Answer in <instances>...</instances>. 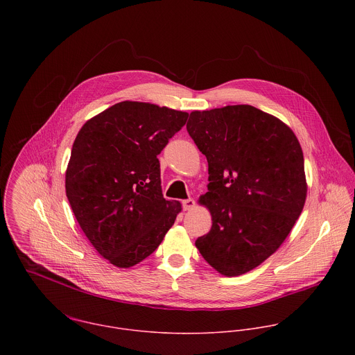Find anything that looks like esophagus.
I'll return each instance as SVG.
<instances>
[{"label": "esophagus", "mask_w": 355, "mask_h": 355, "mask_svg": "<svg viewBox=\"0 0 355 355\" xmlns=\"http://www.w3.org/2000/svg\"><path fill=\"white\" fill-rule=\"evenodd\" d=\"M182 205H183L184 210H191L196 206V201L193 198H189V200H183Z\"/></svg>", "instance_id": "esophagus-1"}]
</instances>
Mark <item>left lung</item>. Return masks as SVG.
I'll use <instances>...</instances> for the list:
<instances>
[{
	"instance_id": "8db88e82",
	"label": "left lung",
	"mask_w": 355,
	"mask_h": 355,
	"mask_svg": "<svg viewBox=\"0 0 355 355\" xmlns=\"http://www.w3.org/2000/svg\"><path fill=\"white\" fill-rule=\"evenodd\" d=\"M187 132L209 165L210 231L196 246L224 276L262 263L284 242L302 213V148L290 127L252 105L190 113Z\"/></svg>"
}]
</instances>
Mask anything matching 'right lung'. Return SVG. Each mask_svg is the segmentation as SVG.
I'll list each match as a JSON object with an SVG mask.
<instances>
[{"instance_id":"right-lung-1","label":"right lung","mask_w":355,"mask_h":355,"mask_svg":"<svg viewBox=\"0 0 355 355\" xmlns=\"http://www.w3.org/2000/svg\"><path fill=\"white\" fill-rule=\"evenodd\" d=\"M187 117L148 102H119L86 121L73 142L67 198L90 243L119 268L149 257L182 210L162 197L157 155Z\"/></svg>"}]
</instances>
